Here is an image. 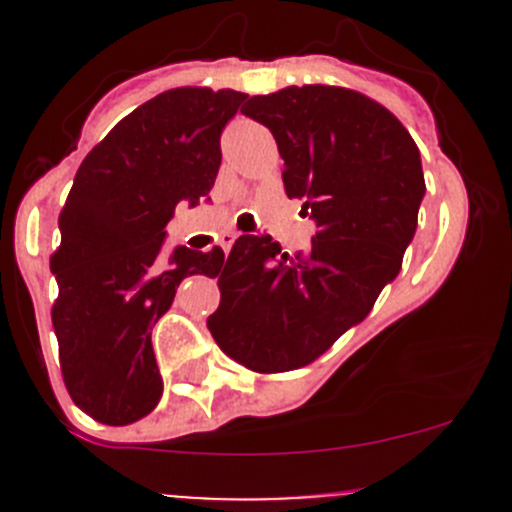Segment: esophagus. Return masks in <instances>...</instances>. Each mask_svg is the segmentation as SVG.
Wrapping results in <instances>:
<instances>
[{
  "instance_id": "obj_1",
  "label": "esophagus",
  "mask_w": 512,
  "mask_h": 512,
  "mask_svg": "<svg viewBox=\"0 0 512 512\" xmlns=\"http://www.w3.org/2000/svg\"><path fill=\"white\" fill-rule=\"evenodd\" d=\"M235 232H223V235L218 237V242H220V247H223L225 252H230V247H232V242H235Z\"/></svg>"
}]
</instances>
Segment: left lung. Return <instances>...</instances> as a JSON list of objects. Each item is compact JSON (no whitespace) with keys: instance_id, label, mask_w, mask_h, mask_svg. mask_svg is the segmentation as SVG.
<instances>
[{"instance_id":"obj_1","label":"left lung","mask_w":512,"mask_h":512,"mask_svg":"<svg viewBox=\"0 0 512 512\" xmlns=\"http://www.w3.org/2000/svg\"><path fill=\"white\" fill-rule=\"evenodd\" d=\"M285 160L287 198L317 225L289 257L270 235H242L218 277L208 329L227 356L260 374L312 364L359 324L401 270L423 183L411 133L381 103L342 86H287L252 96Z\"/></svg>"}]
</instances>
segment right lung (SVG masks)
I'll list each match as a JSON object with an SVG mask.
<instances>
[{
  "mask_svg": "<svg viewBox=\"0 0 512 512\" xmlns=\"http://www.w3.org/2000/svg\"><path fill=\"white\" fill-rule=\"evenodd\" d=\"M247 94L170 89L111 128L84 158L59 215L51 309L64 384L79 409L108 426L151 414L163 394L151 327L188 275H215L225 252L175 247L160 260L175 205L208 198L220 136Z\"/></svg>",
  "mask_w": 512,
  "mask_h": 512,
  "instance_id": "add662e5",
  "label": "right lung"
}]
</instances>
